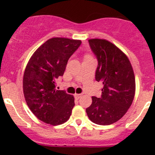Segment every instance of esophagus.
<instances>
[{
	"label": "esophagus",
	"mask_w": 155,
	"mask_h": 155,
	"mask_svg": "<svg viewBox=\"0 0 155 155\" xmlns=\"http://www.w3.org/2000/svg\"><path fill=\"white\" fill-rule=\"evenodd\" d=\"M81 94H74V97L77 99H79L81 98Z\"/></svg>",
	"instance_id": "obj_1"
}]
</instances>
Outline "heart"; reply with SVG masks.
Segmentation results:
<instances>
[{
	"instance_id": "1",
	"label": "heart",
	"mask_w": 155,
	"mask_h": 155,
	"mask_svg": "<svg viewBox=\"0 0 155 155\" xmlns=\"http://www.w3.org/2000/svg\"><path fill=\"white\" fill-rule=\"evenodd\" d=\"M86 57H89V56H86Z\"/></svg>"
}]
</instances>
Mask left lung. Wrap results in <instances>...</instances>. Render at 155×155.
I'll return each mask as SVG.
<instances>
[{"label":"left lung","mask_w":155,"mask_h":155,"mask_svg":"<svg viewBox=\"0 0 155 155\" xmlns=\"http://www.w3.org/2000/svg\"><path fill=\"white\" fill-rule=\"evenodd\" d=\"M98 61L95 80L102 81V95L92 97L86 109L88 118L98 125H110L123 117L135 94V78L128 57L117 46L105 39L88 40Z\"/></svg>","instance_id":"1"}]
</instances>
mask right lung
Returning a JSON list of instances; mask_svg holds the SVG:
<instances>
[{
    "mask_svg": "<svg viewBox=\"0 0 155 155\" xmlns=\"http://www.w3.org/2000/svg\"><path fill=\"white\" fill-rule=\"evenodd\" d=\"M81 44L67 38L48 39L31 56L23 77V92L30 110L46 124L57 126L69 120L74 106L73 95L55 89L70 57Z\"/></svg>",
    "mask_w": 155,
    "mask_h": 155,
    "instance_id": "1",
    "label": "right lung"
}]
</instances>
